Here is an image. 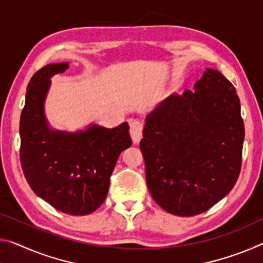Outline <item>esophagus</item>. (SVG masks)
Listing matches in <instances>:
<instances>
[{"instance_id":"obj_1","label":"esophagus","mask_w":263,"mask_h":263,"mask_svg":"<svg viewBox=\"0 0 263 263\" xmlns=\"http://www.w3.org/2000/svg\"><path fill=\"white\" fill-rule=\"evenodd\" d=\"M130 135L132 137L133 144H138L143 137V124L138 120H133L130 123Z\"/></svg>"}]
</instances>
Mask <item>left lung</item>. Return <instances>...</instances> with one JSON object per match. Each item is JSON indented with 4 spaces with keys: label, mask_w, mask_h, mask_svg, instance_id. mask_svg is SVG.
Instances as JSON below:
<instances>
[{
    "label": "left lung",
    "mask_w": 263,
    "mask_h": 263,
    "mask_svg": "<svg viewBox=\"0 0 263 263\" xmlns=\"http://www.w3.org/2000/svg\"><path fill=\"white\" fill-rule=\"evenodd\" d=\"M139 146L149 193L179 216L203 213L232 191L242 161L245 125L235 87L206 69L181 95L146 117Z\"/></svg>",
    "instance_id": "1"
}]
</instances>
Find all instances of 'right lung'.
<instances>
[{
  "label": "right lung",
  "mask_w": 263,
  "mask_h": 263,
  "mask_svg": "<svg viewBox=\"0 0 263 263\" xmlns=\"http://www.w3.org/2000/svg\"><path fill=\"white\" fill-rule=\"evenodd\" d=\"M69 63L48 64L31 77L21 114L20 159L29 186L56 210L86 215L105 201L116 162L132 140L127 123L91 124L84 131L50 128L44 115L50 78Z\"/></svg>",
  "instance_id": "obj_1"
}]
</instances>
